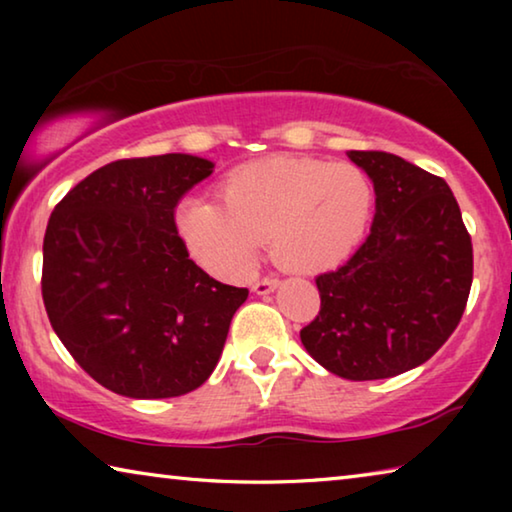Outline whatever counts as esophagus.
<instances>
[{
  "mask_svg": "<svg viewBox=\"0 0 512 512\" xmlns=\"http://www.w3.org/2000/svg\"><path fill=\"white\" fill-rule=\"evenodd\" d=\"M277 284H280V277L277 275H266L262 280H257L253 284V291L259 293V296H266V293H271L277 289Z\"/></svg>",
  "mask_w": 512,
  "mask_h": 512,
  "instance_id": "1",
  "label": "esophagus"
}]
</instances>
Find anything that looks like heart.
I'll return each mask as SVG.
<instances>
[{"instance_id":"b5f03b06","label":"heart","mask_w":512,"mask_h":512,"mask_svg":"<svg viewBox=\"0 0 512 512\" xmlns=\"http://www.w3.org/2000/svg\"><path fill=\"white\" fill-rule=\"evenodd\" d=\"M370 214L372 185L359 167L280 155L230 171L221 203L187 198L176 221L198 264L241 277L253 271L262 239L296 271L341 264L366 235Z\"/></svg>"}]
</instances>
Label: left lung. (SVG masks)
<instances>
[{
	"label": "left lung",
	"instance_id": "1",
	"mask_svg": "<svg viewBox=\"0 0 512 512\" xmlns=\"http://www.w3.org/2000/svg\"><path fill=\"white\" fill-rule=\"evenodd\" d=\"M348 158L372 180L375 219L348 262L316 277L320 311L300 341L343 379H386L431 359L461 323L472 239L443 178L384 151Z\"/></svg>",
	"mask_w": 512,
	"mask_h": 512
}]
</instances>
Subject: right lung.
Returning <instances> with one entry per match:
<instances>
[{
    "label": "right lung",
    "instance_id": "obj_1",
    "mask_svg": "<svg viewBox=\"0 0 512 512\" xmlns=\"http://www.w3.org/2000/svg\"><path fill=\"white\" fill-rule=\"evenodd\" d=\"M214 164L187 153L117 160L60 201L42 246V300L74 361L108 391H196L219 363L248 289L189 259L176 207Z\"/></svg>",
    "mask_w": 512,
    "mask_h": 512
}]
</instances>
